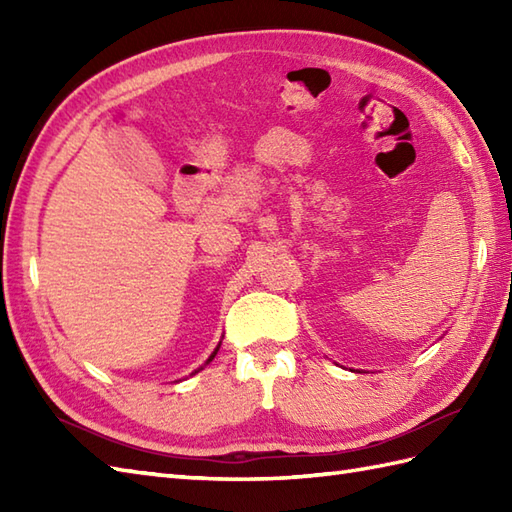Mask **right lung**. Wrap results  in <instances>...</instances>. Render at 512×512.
<instances>
[{
	"label": "right lung",
	"mask_w": 512,
	"mask_h": 512,
	"mask_svg": "<svg viewBox=\"0 0 512 512\" xmlns=\"http://www.w3.org/2000/svg\"><path fill=\"white\" fill-rule=\"evenodd\" d=\"M215 352H217V350H215ZM215 352H213V356H215ZM213 356H211V358H209V361H213ZM209 361H206V363H209Z\"/></svg>",
	"instance_id": "add662e5"
}]
</instances>
